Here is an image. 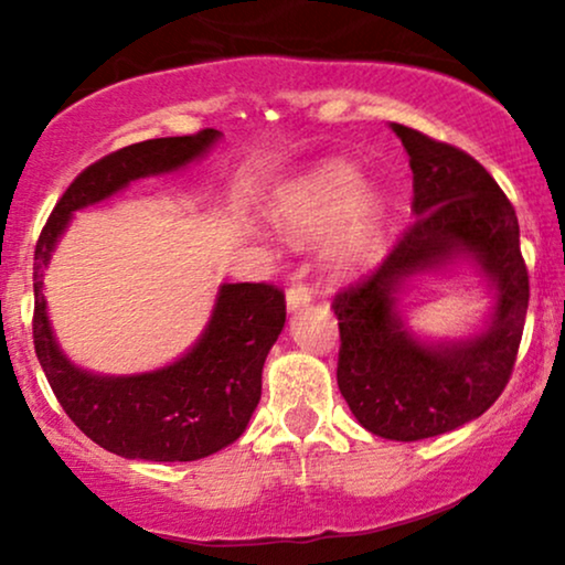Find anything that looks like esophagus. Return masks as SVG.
<instances>
[{
    "label": "esophagus",
    "mask_w": 565,
    "mask_h": 565,
    "mask_svg": "<svg viewBox=\"0 0 565 565\" xmlns=\"http://www.w3.org/2000/svg\"><path fill=\"white\" fill-rule=\"evenodd\" d=\"M285 303H288V311H298V308H306L308 303H311V290L306 288V285L300 282H292L288 296H285Z\"/></svg>",
    "instance_id": "esophagus-1"
}]
</instances>
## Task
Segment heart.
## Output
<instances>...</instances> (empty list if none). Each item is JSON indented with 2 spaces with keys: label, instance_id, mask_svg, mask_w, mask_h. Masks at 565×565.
Masks as SVG:
<instances>
[{
  "label": "heart",
  "instance_id": "heart-1",
  "mask_svg": "<svg viewBox=\"0 0 565 565\" xmlns=\"http://www.w3.org/2000/svg\"><path fill=\"white\" fill-rule=\"evenodd\" d=\"M360 184L358 169L329 161L280 192L273 211L277 226L292 238H308L344 218L327 244L329 265L342 275L367 273L385 252V200Z\"/></svg>",
  "mask_w": 565,
  "mask_h": 565
}]
</instances>
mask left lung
<instances>
[{
	"mask_svg": "<svg viewBox=\"0 0 565 565\" xmlns=\"http://www.w3.org/2000/svg\"><path fill=\"white\" fill-rule=\"evenodd\" d=\"M393 130L414 172L416 223L365 282L339 292V391L362 427L416 443L473 422L512 375L530 303L520 223L493 177L466 151L419 130ZM468 264L492 292L468 338L427 340L405 323L399 298L427 274Z\"/></svg>",
	"mask_w": 565,
	"mask_h": 565,
	"instance_id": "8db88e82",
	"label": "left lung"
}]
</instances>
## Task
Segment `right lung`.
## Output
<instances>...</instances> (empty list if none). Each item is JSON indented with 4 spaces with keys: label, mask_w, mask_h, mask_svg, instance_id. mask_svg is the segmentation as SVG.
<instances>
[{
    "label": "right lung",
    "mask_w": 565,
    "mask_h": 565,
    "mask_svg": "<svg viewBox=\"0 0 565 565\" xmlns=\"http://www.w3.org/2000/svg\"><path fill=\"white\" fill-rule=\"evenodd\" d=\"M221 130L151 138L99 159L68 184L35 246V354L76 427L128 460L190 462L244 435L262 398V367L285 327V296L265 282H223L203 334L164 367L105 375L66 358L49 319L45 269L76 211L118 195L143 177L172 174L203 159Z\"/></svg>",
    "instance_id": "obj_1"
}]
</instances>
